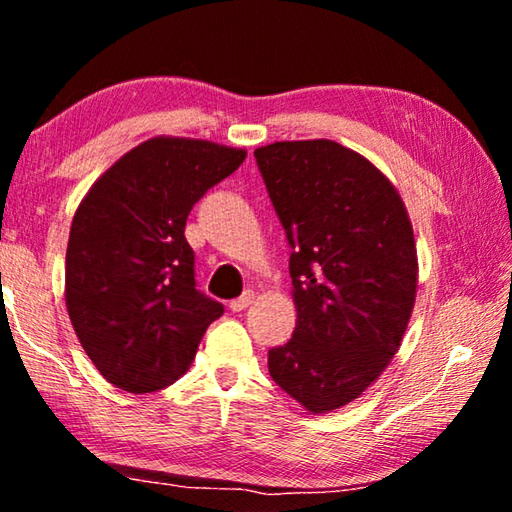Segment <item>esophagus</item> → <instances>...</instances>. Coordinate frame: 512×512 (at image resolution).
<instances>
[{
  "label": "esophagus",
  "instance_id": "1",
  "mask_svg": "<svg viewBox=\"0 0 512 512\" xmlns=\"http://www.w3.org/2000/svg\"><path fill=\"white\" fill-rule=\"evenodd\" d=\"M255 302V291H244V296H239L237 300H232L230 302V309L232 311H244V309H248L250 305H253Z\"/></svg>",
  "mask_w": 512,
  "mask_h": 512
}]
</instances>
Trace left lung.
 <instances>
[{
  "mask_svg": "<svg viewBox=\"0 0 512 512\" xmlns=\"http://www.w3.org/2000/svg\"><path fill=\"white\" fill-rule=\"evenodd\" d=\"M255 158L293 248L298 311L268 372L309 413L341 409L375 384L409 325L418 289L409 212L391 180L339 142H275Z\"/></svg>",
  "mask_w": 512,
  "mask_h": 512,
  "instance_id": "left-lung-1",
  "label": "left lung"
}]
</instances>
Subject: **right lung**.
I'll use <instances>...</instances> for the list:
<instances>
[{
	"mask_svg": "<svg viewBox=\"0 0 512 512\" xmlns=\"http://www.w3.org/2000/svg\"><path fill=\"white\" fill-rule=\"evenodd\" d=\"M244 149L158 135L121 155L83 196L69 230L65 305L94 366L128 393L183 377L223 305L196 291L185 223Z\"/></svg>",
	"mask_w": 512,
	"mask_h": 512,
	"instance_id": "right-lung-1",
	"label": "right lung"
}]
</instances>
